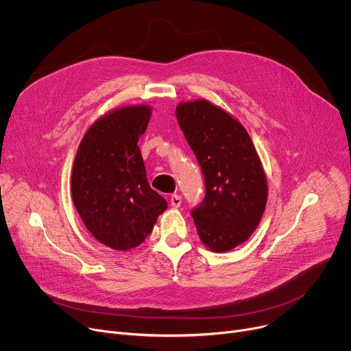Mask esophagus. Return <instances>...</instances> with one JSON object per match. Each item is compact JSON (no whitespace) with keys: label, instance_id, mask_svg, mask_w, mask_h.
<instances>
[{"label":"esophagus","instance_id":"obj_1","mask_svg":"<svg viewBox=\"0 0 351 351\" xmlns=\"http://www.w3.org/2000/svg\"><path fill=\"white\" fill-rule=\"evenodd\" d=\"M169 202H171V206H172L173 208H179L180 204H182V197H180L179 194H172Z\"/></svg>","mask_w":351,"mask_h":351}]
</instances>
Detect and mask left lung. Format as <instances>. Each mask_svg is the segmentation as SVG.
<instances>
[{
  "mask_svg": "<svg viewBox=\"0 0 351 351\" xmlns=\"http://www.w3.org/2000/svg\"><path fill=\"white\" fill-rule=\"evenodd\" d=\"M176 118L206 180L203 203L191 210L198 236L213 252H229L253 234L265 211L263 164L243 125L207 99L179 103Z\"/></svg>",
  "mask_w": 351,
  "mask_h": 351,
  "instance_id": "obj_1",
  "label": "left lung"
}]
</instances>
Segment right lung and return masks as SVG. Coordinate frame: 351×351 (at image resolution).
Masks as SVG:
<instances>
[{"label":"right lung","instance_id":"right-lung-1","mask_svg":"<svg viewBox=\"0 0 351 351\" xmlns=\"http://www.w3.org/2000/svg\"><path fill=\"white\" fill-rule=\"evenodd\" d=\"M152 108L123 107L97 119L80 141L72 169L73 204L87 230L126 252L152 233L168 208L148 184L140 148Z\"/></svg>","mask_w":351,"mask_h":351}]
</instances>
